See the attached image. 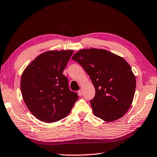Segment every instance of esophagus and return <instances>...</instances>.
Wrapping results in <instances>:
<instances>
[{
  "instance_id": "34e87169",
  "label": "esophagus",
  "mask_w": 157,
  "mask_h": 157,
  "mask_svg": "<svg viewBox=\"0 0 157 157\" xmlns=\"http://www.w3.org/2000/svg\"><path fill=\"white\" fill-rule=\"evenodd\" d=\"M78 94H79V96H82V91L81 89H79L78 91Z\"/></svg>"
}]
</instances>
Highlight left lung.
Wrapping results in <instances>:
<instances>
[{
  "label": "left lung",
  "mask_w": 157,
  "mask_h": 157,
  "mask_svg": "<svg viewBox=\"0 0 157 157\" xmlns=\"http://www.w3.org/2000/svg\"><path fill=\"white\" fill-rule=\"evenodd\" d=\"M72 59L89 75L95 89L90 101L94 115L106 122L122 118L129 109L136 89V78L123 57L104 49L79 50Z\"/></svg>",
  "instance_id": "obj_1"
}]
</instances>
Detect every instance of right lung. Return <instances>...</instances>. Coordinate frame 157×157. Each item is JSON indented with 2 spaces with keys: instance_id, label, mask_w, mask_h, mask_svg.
<instances>
[{
  "instance_id": "add662e5",
  "label": "right lung",
  "mask_w": 157,
  "mask_h": 157,
  "mask_svg": "<svg viewBox=\"0 0 157 157\" xmlns=\"http://www.w3.org/2000/svg\"><path fill=\"white\" fill-rule=\"evenodd\" d=\"M73 50L41 53L23 71L21 79L23 99L29 111L44 123H55L70 113L78 95L69 90L63 75Z\"/></svg>"
}]
</instances>
